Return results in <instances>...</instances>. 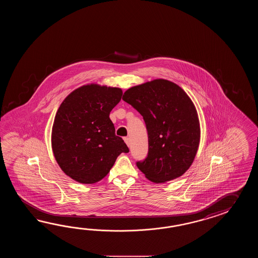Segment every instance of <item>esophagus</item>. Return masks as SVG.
I'll use <instances>...</instances> for the list:
<instances>
[{"instance_id":"esophagus-1","label":"esophagus","mask_w":258,"mask_h":258,"mask_svg":"<svg viewBox=\"0 0 258 258\" xmlns=\"http://www.w3.org/2000/svg\"><path fill=\"white\" fill-rule=\"evenodd\" d=\"M123 140H124V142L126 143L127 146L129 147V146H130V139H129L128 137H124Z\"/></svg>"}]
</instances>
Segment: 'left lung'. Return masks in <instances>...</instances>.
Wrapping results in <instances>:
<instances>
[{
  "label": "left lung",
  "instance_id": "obj_1",
  "mask_svg": "<svg viewBox=\"0 0 258 258\" xmlns=\"http://www.w3.org/2000/svg\"><path fill=\"white\" fill-rule=\"evenodd\" d=\"M122 99L143 116L148 135V157L137 166L149 181H171L186 171L198 152V111L175 83L155 79L127 89Z\"/></svg>",
  "mask_w": 258,
  "mask_h": 258
}]
</instances>
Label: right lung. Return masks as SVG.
Wrapping results in <instances>:
<instances>
[{"mask_svg":"<svg viewBox=\"0 0 258 258\" xmlns=\"http://www.w3.org/2000/svg\"><path fill=\"white\" fill-rule=\"evenodd\" d=\"M121 95V88L90 84L74 90L60 105L51 147L57 163L73 180L86 184L100 181L118 156L129 152L110 119Z\"/></svg>","mask_w":258,"mask_h":258,"instance_id":"1","label":"right lung"}]
</instances>
